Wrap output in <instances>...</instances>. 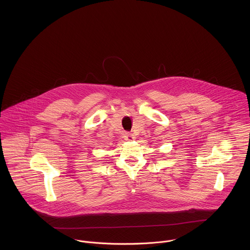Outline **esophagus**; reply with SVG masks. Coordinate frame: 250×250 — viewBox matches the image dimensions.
<instances>
[{"mask_svg":"<svg viewBox=\"0 0 250 250\" xmlns=\"http://www.w3.org/2000/svg\"><path fill=\"white\" fill-rule=\"evenodd\" d=\"M125 138H126V140L131 141L135 138V135H134V133H131V132H125Z\"/></svg>","mask_w":250,"mask_h":250,"instance_id":"1","label":"esophagus"}]
</instances>
